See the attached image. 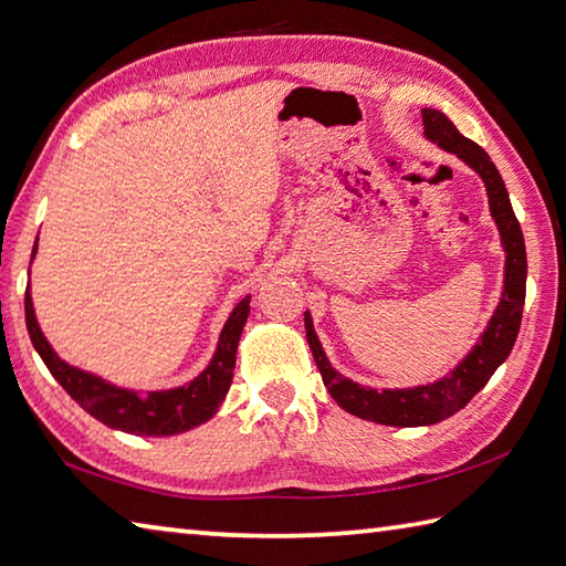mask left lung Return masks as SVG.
Listing matches in <instances>:
<instances>
[{"mask_svg":"<svg viewBox=\"0 0 566 566\" xmlns=\"http://www.w3.org/2000/svg\"><path fill=\"white\" fill-rule=\"evenodd\" d=\"M423 130L429 140L439 143L443 150L455 153L465 165H471L475 172L483 177L490 199V214H493L497 223L507 253L505 291L483 339L475 345L471 355H468L449 377L416 389L377 391L359 387V384L337 375V371L329 367L325 352L317 343L311 315L305 313L307 345L313 349L315 365L319 369V375H323L325 387L329 389V397H333L345 411L359 416V419L387 426L439 423L453 416L458 409H463L465 403L485 387L488 379L493 377V371L507 359L520 333L522 305H525V239H522L520 221L515 217L513 205H510L505 182L503 177H500L497 167L493 165V159L488 157L481 145H475L473 140H468V137L458 133V127L441 111H423Z\"/></svg>","mask_w":566,"mask_h":566,"instance_id":"left-lung-1","label":"left lung"}]
</instances>
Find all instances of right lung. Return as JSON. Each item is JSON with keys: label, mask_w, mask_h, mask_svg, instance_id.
<instances>
[{"label": "right lung", "mask_w": 566, "mask_h": 566, "mask_svg": "<svg viewBox=\"0 0 566 566\" xmlns=\"http://www.w3.org/2000/svg\"><path fill=\"white\" fill-rule=\"evenodd\" d=\"M249 301L251 297L243 295L237 307H233L229 323L221 329L214 359H211V365L195 381L179 389L153 391L147 397H140L137 391L115 389L103 379L85 375V371L69 367L66 361L59 359L36 325L29 291L24 295V313L29 337L41 359H44V365L56 377L61 387L71 394V399L78 401L93 419L125 433L172 436L195 429V426L211 419L217 413L221 399L227 397L233 379V365H237V345L249 317Z\"/></svg>", "instance_id": "right-lung-1"}]
</instances>
